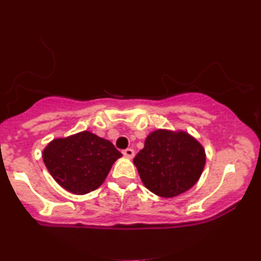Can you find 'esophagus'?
I'll return each instance as SVG.
<instances>
[{"label": "esophagus", "mask_w": 261, "mask_h": 261, "mask_svg": "<svg viewBox=\"0 0 261 261\" xmlns=\"http://www.w3.org/2000/svg\"><path fill=\"white\" fill-rule=\"evenodd\" d=\"M123 153V155L126 156V158H129V159H132V158H134V149H132V148H127V149H124V151L122 152Z\"/></svg>", "instance_id": "34e87169"}]
</instances>
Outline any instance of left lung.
<instances>
[{"label":"left lung","mask_w":261,"mask_h":261,"mask_svg":"<svg viewBox=\"0 0 261 261\" xmlns=\"http://www.w3.org/2000/svg\"><path fill=\"white\" fill-rule=\"evenodd\" d=\"M205 149L185 130L155 129L133 160L142 183L160 197H176L197 183L205 166Z\"/></svg>","instance_id":"left-lung-1"}]
</instances>
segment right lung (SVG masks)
Returning <instances> with one entry per match:
<instances>
[{
	"instance_id": "1",
	"label": "right lung",
	"mask_w": 261,
	"mask_h": 261,
	"mask_svg": "<svg viewBox=\"0 0 261 261\" xmlns=\"http://www.w3.org/2000/svg\"><path fill=\"white\" fill-rule=\"evenodd\" d=\"M121 156L112 142L90 130L56 138L42 149V160L53 179L74 195L101 187Z\"/></svg>"
}]
</instances>
